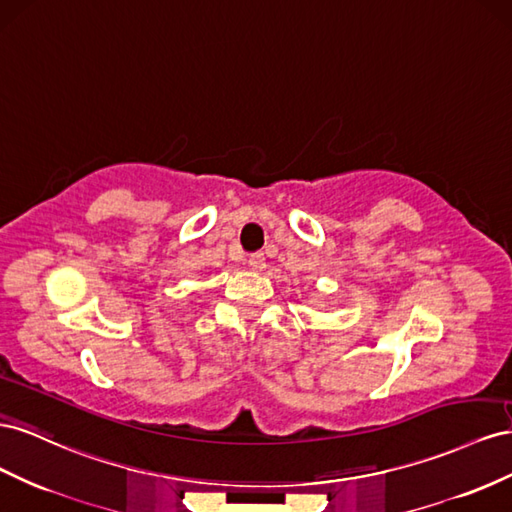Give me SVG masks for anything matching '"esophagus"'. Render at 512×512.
<instances>
[{
  "label": "esophagus",
  "mask_w": 512,
  "mask_h": 512,
  "mask_svg": "<svg viewBox=\"0 0 512 512\" xmlns=\"http://www.w3.org/2000/svg\"><path fill=\"white\" fill-rule=\"evenodd\" d=\"M248 266H251L253 270L266 268V257H264V253H253L251 257H248Z\"/></svg>",
  "instance_id": "esophagus-1"
}]
</instances>
